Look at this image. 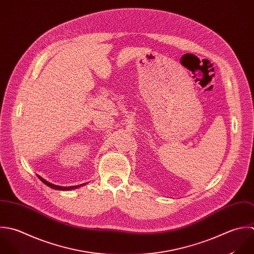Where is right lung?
<instances>
[{"label": "right lung", "instance_id": "add662e5", "mask_svg": "<svg viewBox=\"0 0 254 254\" xmlns=\"http://www.w3.org/2000/svg\"><path fill=\"white\" fill-rule=\"evenodd\" d=\"M38 176V178L44 183V184H46L47 186H49L50 188H53V189H56V190H62V191H64V190H72V189H77V188H79V187H81V186H83V185H85V184H80V185H75V186H59V185H55V184H53V183H50V182H48L47 180H45L44 178H42L41 176H39V175H37Z\"/></svg>", "mask_w": 254, "mask_h": 254}]
</instances>
